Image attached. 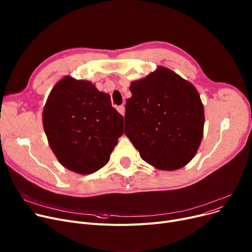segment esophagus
Returning <instances> with one entry per match:
<instances>
[{"mask_svg":"<svg viewBox=\"0 0 252 252\" xmlns=\"http://www.w3.org/2000/svg\"><path fill=\"white\" fill-rule=\"evenodd\" d=\"M117 110L122 116H124V114H125V107L124 106H119V107L117 108Z\"/></svg>","mask_w":252,"mask_h":252,"instance_id":"34e87169","label":"esophagus"}]
</instances>
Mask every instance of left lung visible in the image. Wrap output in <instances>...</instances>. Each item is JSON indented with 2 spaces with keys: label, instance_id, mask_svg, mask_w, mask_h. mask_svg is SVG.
I'll list each match as a JSON object with an SVG mask.
<instances>
[{
  "label": "left lung",
  "instance_id": "1",
  "mask_svg": "<svg viewBox=\"0 0 252 252\" xmlns=\"http://www.w3.org/2000/svg\"><path fill=\"white\" fill-rule=\"evenodd\" d=\"M125 106V134L143 160L159 170H178L200 145L204 110L196 88L158 66L132 81Z\"/></svg>",
  "mask_w": 252,
  "mask_h": 252
}]
</instances>
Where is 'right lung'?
<instances>
[{
  "mask_svg": "<svg viewBox=\"0 0 252 252\" xmlns=\"http://www.w3.org/2000/svg\"><path fill=\"white\" fill-rule=\"evenodd\" d=\"M42 124L60 164L81 175L105 166L124 132L123 116L112 107L110 95L70 76L53 87Z\"/></svg>",
  "mask_w": 252,
  "mask_h": 252,
  "instance_id": "1",
  "label": "right lung"
}]
</instances>
